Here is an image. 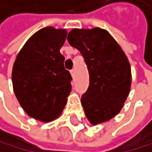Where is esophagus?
<instances>
[{"label":"esophagus","instance_id":"esophagus-1","mask_svg":"<svg viewBox=\"0 0 152 152\" xmlns=\"http://www.w3.org/2000/svg\"><path fill=\"white\" fill-rule=\"evenodd\" d=\"M70 75H71L72 78H74V76H75V69H74L70 70Z\"/></svg>","mask_w":152,"mask_h":152}]
</instances>
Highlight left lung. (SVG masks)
<instances>
[{
  "label": "left lung",
  "mask_w": 152,
  "mask_h": 152,
  "mask_svg": "<svg viewBox=\"0 0 152 152\" xmlns=\"http://www.w3.org/2000/svg\"><path fill=\"white\" fill-rule=\"evenodd\" d=\"M67 40L80 50L89 72V86L81 99L86 118L92 125L106 122L120 112L129 96L128 57L109 32L99 27L72 29Z\"/></svg>",
  "instance_id": "8db88e82"
}]
</instances>
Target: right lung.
<instances>
[{"label": "right lung", "mask_w": 152, "mask_h": 152, "mask_svg": "<svg viewBox=\"0 0 152 152\" xmlns=\"http://www.w3.org/2000/svg\"><path fill=\"white\" fill-rule=\"evenodd\" d=\"M66 34V29L51 26L40 29L24 44L13 65L12 83L18 103L41 122L59 118L71 91V76L60 53Z\"/></svg>", "instance_id": "obj_1"}]
</instances>
